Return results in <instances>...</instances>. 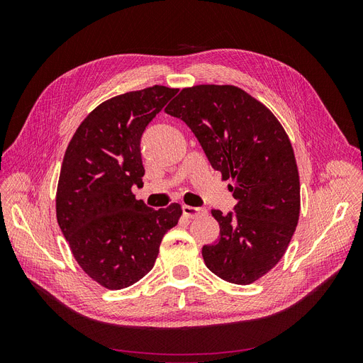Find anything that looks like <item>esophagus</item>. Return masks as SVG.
<instances>
[{"mask_svg": "<svg viewBox=\"0 0 363 363\" xmlns=\"http://www.w3.org/2000/svg\"><path fill=\"white\" fill-rule=\"evenodd\" d=\"M183 213L188 216V218H195V216H200L206 213V208L203 207H192V206H186L183 204Z\"/></svg>", "mask_w": 363, "mask_h": 363, "instance_id": "esophagus-1", "label": "esophagus"}]
</instances>
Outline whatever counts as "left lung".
<instances>
[{
	"instance_id": "left-lung-1",
	"label": "left lung",
	"mask_w": 363,
	"mask_h": 363,
	"mask_svg": "<svg viewBox=\"0 0 363 363\" xmlns=\"http://www.w3.org/2000/svg\"><path fill=\"white\" fill-rule=\"evenodd\" d=\"M164 112L192 130L238 201L227 215L212 211L219 238L203 247L206 267L230 283L259 280L298 224L300 177L286 131L268 107L230 84L186 87Z\"/></svg>"
}]
</instances>
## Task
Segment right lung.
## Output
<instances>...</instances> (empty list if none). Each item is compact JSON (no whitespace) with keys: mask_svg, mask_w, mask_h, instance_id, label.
Wrapping results in <instances>:
<instances>
[{"mask_svg":"<svg viewBox=\"0 0 363 363\" xmlns=\"http://www.w3.org/2000/svg\"><path fill=\"white\" fill-rule=\"evenodd\" d=\"M179 89L151 86L101 103L84 118L65 152L56 212L82 269L107 289H123L155 267L177 203L155 211L136 200L145 169L140 138Z\"/></svg>","mask_w":363,"mask_h":363,"instance_id":"right-lung-1","label":"right lung"}]
</instances>
